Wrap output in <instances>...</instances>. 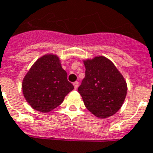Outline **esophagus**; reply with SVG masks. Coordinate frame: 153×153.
<instances>
[{"mask_svg": "<svg viewBox=\"0 0 153 153\" xmlns=\"http://www.w3.org/2000/svg\"><path fill=\"white\" fill-rule=\"evenodd\" d=\"M73 85H74V89H77V88L79 87V82H78V81L74 82V83H73Z\"/></svg>", "mask_w": 153, "mask_h": 153, "instance_id": "1", "label": "esophagus"}]
</instances>
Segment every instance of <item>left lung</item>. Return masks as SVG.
Wrapping results in <instances>:
<instances>
[{
	"label": "left lung",
	"instance_id": "8db88e82",
	"mask_svg": "<svg viewBox=\"0 0 153 153\" xmlns=\"http://www.w3.org/2000/svg\"><path fill=\"white\" fill-rule=\"evenodd\" d=\"M85 78L78 88L87 110L100 119L108 118L122 107L127 83L111 62L103 56L84 61Z\"/></svg>",
	"mask_w": 153,
	"mask_h": 153
}]
</instances>
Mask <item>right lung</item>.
Here are the masks:
<instances>
[{
  "label": "right lung",
  "instance_id": "right-lung-1",
  "mask_svg": "<svg viewBox=\"0 0 153 153\" xmlns=\"http://www.w3.org/2000/svg\"><path fill=\"white\" fill-rule=\"evenodd\" d=\"M73 89L74 86L67 80L66 71L53 54L38 59L22 82V91L26 101L41 112H49L57 108Z\"/></svg>",
  "mask_w": 153,
  "mask_h": 153
}]
</instances>
